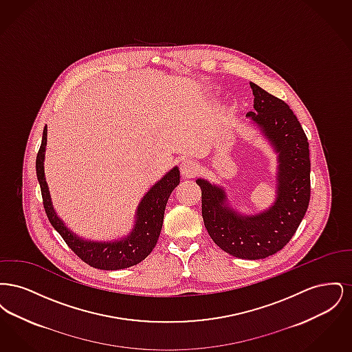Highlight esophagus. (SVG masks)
<instances>
[{"instance_id": "esophagus-1", "label": "esophagus", "mask_w": 352, "mask_h": 352, "mask_svg": "<svg viewBox=\"0 0 352 352\" xmlns=\"http://www.w3.org/2000/svg\"><path fill=\"white\" fill-rule=\"evenodd\" d=\"M198 170H199V166L194 161H191V160H184L181 162V166H179L181 175L184 178H192V177H195Z\"/></svg>"}]
</instances>
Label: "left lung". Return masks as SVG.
Segmentation results:
<instances>
[{"label":"left lung","instance_id":"8db88e82","mask_svg":"<svg viewBox=\"0 0 352 352\" xmlns=\"http://www.w3.org/2000/svg\"><path fill=\"white\" fill-rule=\"evenodd\" d=\"M257 122L278 151V197L267 212L240 217L224 207L219 187L198 179L201 190V217L214 243L239 258H265L283 250L294 236L310 201V154L307 137L294 112L284 100L251 83Z\"/></svg>","mask_w":352,"mask_h":352}]
</instances>
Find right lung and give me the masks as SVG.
I'll return each instance as SVG.
<instances>
[{"instance_id": "right-lung-1", "label": "right lung", "mask_w": 352, "mask_h": 352, "mask_svg": "<svg viewBox=\"0 0 352 352\" xmlns=\"http://www.w3.org/2000/svg\"><path fill=\"white\" fill-rule=\"evenodd\" d=\"M47 141V129L45 126L41 148L35 160L36 178L41 186L42 201L51 226L63 237L71 251L85 264L102 270L129 268L141 263L157 244L161 234L164 214L170 194L179 184V170L174 168L158 184L151 187L144 197L137 211V223L131 236L118 243H91L71 234L63 221L56 217L51 206L50 194L45 179L43 160Z\"/></svg>"}]
</instances>
